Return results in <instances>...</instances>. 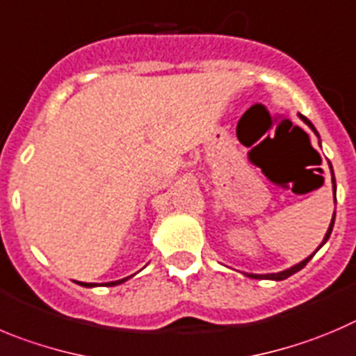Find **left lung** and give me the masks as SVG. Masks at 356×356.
<instances>
[{
  "mask_svg": "<svg viewBox=\"0 0 356 356\" xmlns=\"http://www.w3.org/2000/svg\"><path fill=\"white\" fill-rule=\"evenodd\" d=\"M300 119L305 122V124L309 126V128L313 129V131L318 135V131H316V128H314V126H313V122L309 121V119L305 118V115H302V114H300ZM330 168H332V165H330ZM332 182H334V195H335V179H334V172H332ZM334 221H335V214H334V218H332V223H330V227H328V232H327V235H325V238H323V242H321V245H323L325 242L328 241V237H330L332 228H334ZM321 245H320V248H321ZM320 248H318V249H320ZM318 249H316V251H318ZM311 258H313V254H311V257H309V258H305L304 261H300V264L295 265V267L286 268V270H283V272H277V274H245V275H248V277H253V279H274V281H283V279L290 277V275H293L295 272H298V270H300V268H304L305 265H307V261L311 260Z\"/></svg>",
  "mask_w": 356,
  "mask_h": 356,
  "instance_id": "left-lung-1",
  "label": "left lung"
}]
</instances>
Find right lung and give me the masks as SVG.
<instances>
[{
    "mask_svg": "<svg viewBox=\"0 0 356 356\" xmlns=\"http://www.w3.org/2000/svg\"><path fill=\"white\" fill-rule=\"evenodd\" d=\"M124 281H126V277L124 279H119V281H112V283H105V286H115V284H121V283H124ZM79 284H82V286H88V288L96 286L95 283H79Z\"/></svg>",
    "mask_w": 356,
    "mask_h": 356,
    "instance_id": "1",
    "label": "right lung"
}]
</instances>
